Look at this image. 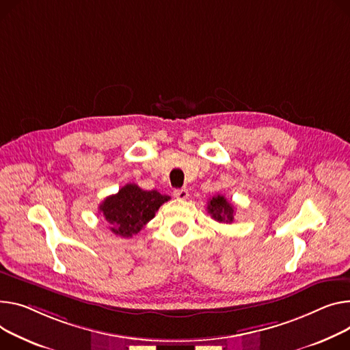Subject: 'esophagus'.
<instances>
[{"label": "esophagus", "instance_id": "1", "mask_svg": "<svg viewBox=\"0 0 350 350\" xmlns=\"http://www.w3.org/2000/svg\"><path fill=\"white\" fill-rule=\"evenodd\" d=\"M173 196L178 200H185L189 198V190L187 189H180V190H174L173 191Z\"/></svg>", "mask_w": 350, "mask_h": 350}]
</instances>
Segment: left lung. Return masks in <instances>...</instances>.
<instances>
[{"label":"left lung","instance_id":"obj_1","mask_svg":"<svg viewBox=\"0 0 350 350\" xmlns=\"http://www.w3.org/2000/svg\"><path fill=\"white\" fill-rule=\"evenodd\" d=\"M206 209H208V214H211V217L217 222L232 224V221H234L235 208L221 194L209 200Z\"/></svg>","mask_w":350,"mask_h":350}]
</instances>
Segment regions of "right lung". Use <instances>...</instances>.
<instances>
[{
    "instance_id": "right-lung-1",
    "label": "right lung",
    "mask_w": 350,
    "mask_h": 350,
    "mask_svg": "<svg viewBox=\"0 0 350 350\" xmlns=\"http://www.w3.org/2000/svg\"><path fill=\"white\" fill-rule=\"evenodd\" d=\"M169 200V196L156 190L146 191L129 183L100 204V213L109 224L112 234L132 238L154 217L160 205Z\"/></svg>"
}]
</instances>
